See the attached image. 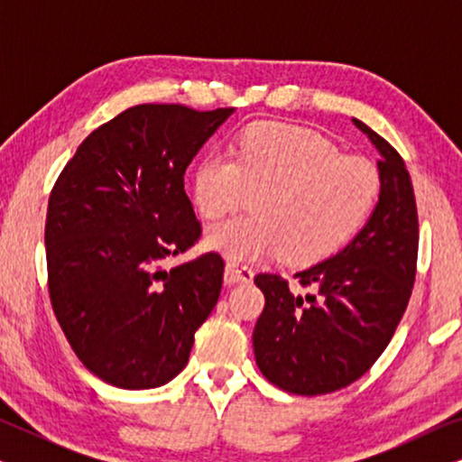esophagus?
Segmentation results:
<instances>
[{
    "mask_svg": "<svg viewBox=\"0 0 462 462\" xmlns=\"http://www.w3.org/2000/svg\"><path fill=\"white\" fill-rule=\"evenodd\" d=\"M225 280L226 283H237V282H252L254 280V271L248 264L239 261H229L225 267Z\"/></svg>",
    "mask_w": 462,
    "mask_h": 462,
    "instance_id": "obj_1",
    "label": "esophagus"
}]
</instances>
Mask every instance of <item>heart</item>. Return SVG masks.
<instances>
[{"mask_svg":"<svg viewBox=\"0 0 462 462\" xmlns=\"http://www.w3.org/2000/svg\"><path fill=\"white\" fill-rule=\"evenodd\" d=\"M248 195L256 214L214 225L206 244L231 261L283 252L288 263L313 264L359 231L378 198V174L311 130L258 122L242 132L233 157L206 155L193 170V204L208 220L237 210Z\"/></svg>","mask_w":462,"mask_h":462,"instance_id":"1","label":"heart"}]
</instances>
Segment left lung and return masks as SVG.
Here are the masks:
<instances>
[{"mask_svg":"<svg viewBox=\"0 0 462 462\" xmlns=\"http://www.w3.org/2000/svg\"><path fill=\"white\" fill-rule=\"evenodd\" d=\"M378 153L381 191L370 218L338 254L294 277L311 294H292L282 275H256L264 309L252 345L264 378L299 395L332 393L370 370L406 311L416 275L419 217L400 153L353 117Z\"/></svg>","mask_w":462,"mask_h":462,"instance_id":"obj_1","label":"left lung"}]
</instances>
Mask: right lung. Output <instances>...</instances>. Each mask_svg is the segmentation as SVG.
Wrapping results in <instances>:
<instances>
[{
	"label": "right lung",
	"mask_w": 462,
	"mask_h": 462,
	"mask_svg": "<svg viewBox=\"0 0 462 462\" xmlns=\"http://www.w3.org/2000/svg\"><path fill=\"white\" fill-rule=\"evenodd\" d=\"M236 109L136 105L79 144L48 201V288L56 319L92 374L155 389L185 368L217 307L223 258L163 269L198 242L185 170Z\"/></svg>",
	"instance_id": "obj_1"
}]
</instances>
